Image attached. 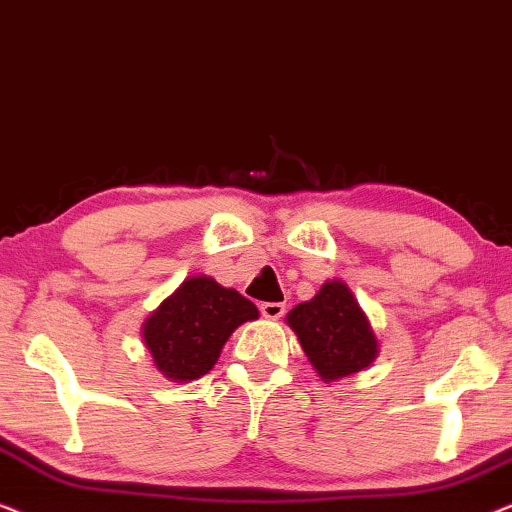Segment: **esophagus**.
I'll use <instances>...</instances> for the list:
<instances>
[{
  "mask_svg": "<svg viewBox=\"0 0 512 512\" xmlns=\"http://www.w3.org/2000/svg\"><path fill=\"white\" fill-rule=\"evenodd\" d=\"M261 314L265 319H279L284 314V303H261Z\"/></svg>",
  "mask_w": 512,
  "mask_h": 512,
  "instance_id": "1",
  "label": "esophagus"
}]
</instances>
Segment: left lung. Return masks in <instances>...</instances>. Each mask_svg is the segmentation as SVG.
<instances>
[{
	"label": "left lung",
	"mask_w": 512,
	"mask_h": 512,
	"mask_svg": "<svg viewBox=\"0 0 512 512\" xmlns=\"http://www.w3.org/2000/svg\"><path fill=\"white\" fill-rule=\"evenodd\" d=\"M286 321L324 382L359 373L377 356L373 328L340 279L326 282L312 300L293 307Z\"/></svg>",
	"instance_id": "8db88e82"
}]
</instances>
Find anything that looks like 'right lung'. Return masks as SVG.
<instances>
[{
  "mask_svg": "<svg viewBox=\"0 0 512 512\" xmlns=\"http://www.w3.org/2000/svg\"><path fill=\"white\" fill-rule=\"evenodd\" d=\"M258 317L256 305L212 277H191L144 324V342L165 377L191 382L219 359L230 333Z\"/></svg>",
  "mask_w": 512,
  "mask_h": 512,
  "instance_id": "right-lung-1",
  "label": "right lung"
}]
</instances>
